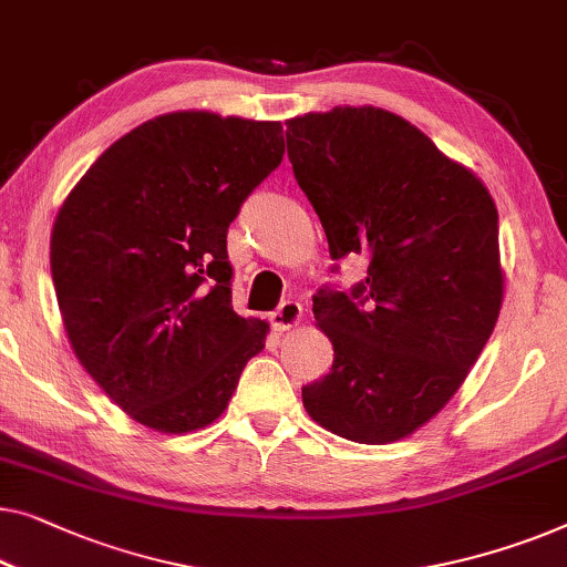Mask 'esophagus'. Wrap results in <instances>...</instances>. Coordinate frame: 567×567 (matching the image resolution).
Returning a JSON list of instances; mask_svg holds the SVG:
<instances>
[{
    "mask_svg": "<svg viewBox=\"0 0 567 567\" xmlns=\"http://www.w3.org/2000/svg\"><path fill=\"white\" fill-rule=\"evenodd\" d=\"M299 319H301V303L289 299L278 303V309L270 315V324H274L276 332H284V330H291L293 324H299Z\"/></svg>",
    "mask_w": 567,
    "mask_h": 567,
    "instance_id": "esophagus-1",
    "label": "esophagus"
}]
</instances>
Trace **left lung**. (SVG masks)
<instances>
[{
	"label": "left lung",
	"mask_w": 567,
	"mask_h": 567,
	"mask_svg": "<svg viewBox=\"0 0 567 567\" xmlns=\"http://www.w3.org/2000/svg\"><path fill=\"white\" fill-rule=\"evenodd\" d=\"M286 147L330 258H368L350 291L311 297L334 360L301 389L303 409L344 440L396 442L453 399L494 332L496 204L422 130L375 106L293 117Z\"/></svg>",
	"instance_id": "left-lung-1"
}]
</instances>
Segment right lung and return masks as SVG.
<instances>
[{
  "label": "right lung",
  "instance_id": "obj_1",
  "mask_svg": "<svg viewBox=\"0 0 567 567\" xmlns=\"http://www.w3.org/2000/svg\"><path fill=\"white\" fill-rule=\"evenodd\" d=\"M281 158V122L174 112L106 147L65 196L51 235L65 334L135 422L212 424L264 350L268 324L233 309L227 227Z\"/></svg>",
  "mask_w": 567,
  "mask_h": 567
}]
</instances>
